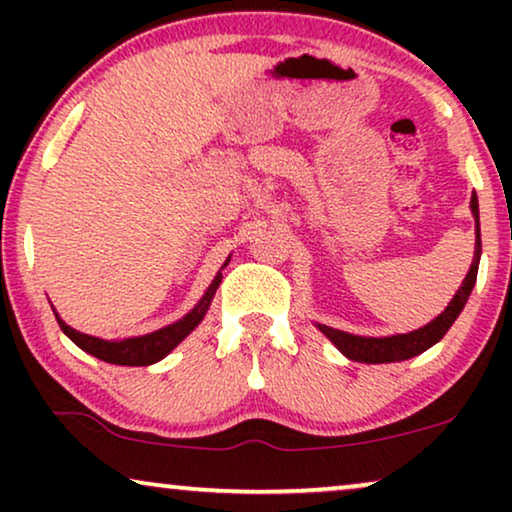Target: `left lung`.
Wrapping results in <instances>:
<instances>
[{
    "mask_svg": "<svg viewBox=\"0 0 512 512\" xmlns=\"http://www.w3.org/2000/svg\"><path fill=\"white\" fill-rule=\"evenodd\" d=\"M471 212L475 219V254L473 263L468 268L464 282H461L459 291L454 293V298L447 303L443 312L436 319H431L429 324L417 328L410 333H398V335H384V338H368V335H354L347 331H338L326 324H314L335 347L340 349L347 359L359 361V363H394L405 361L412 356L426 352V349L443 340V335L450 331V326L457 321V317L464 310L468 296H471L475 279H478V265L482 254V240H480V209H478V195H471Z\"/></svg>",
    "mask_w": 512,
    "mask_h": 512,
    "instance_id": "8db88e82",
    "label": "left lung"
}]
</instances>
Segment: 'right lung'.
<instances>
[{
    "label": "right lung",
    "mask_w": 512,
    "mask_h": 512,
    "mask_svg": "<svg viewBox=\"0 0 512 512\" xmlns=\"http://www.w3.org/2000/svg\"><path fill=\"white\" fill-rule=\"evenodd\" d=\"M228 261H230V256H228ZM228 261L223 263V268H226ZM221 270L216 272L212 284L207 286L205 296L198 300V305H195L191 312L184 314V317H181L179 321H174V324H170V326H163V328H158V331L146 333V335H135V338H123V340L95 338V335H86V333L76 331V328H72V326H67L65 321L60 319V314L55 312V307H53V314H55V319H58L62 333H65L76 347H81L83 352L93 354V356H97V359H102L107 363H116V366H151V363H158L160 359H165V356L170 354L188 333H193L195 328H198L200 321L205 319L209 305H212V300H214V293L221 284V277H223Z\"/></svg>",
    "instance_id": "add662e5"
}]
</instances>
